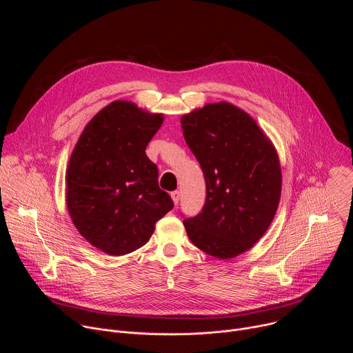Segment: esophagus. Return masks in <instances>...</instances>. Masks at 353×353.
<instances>
[{"mask_svg":"<svg viewBox=\"0 0 353 353\" xmlns=\"http://www.w3.org/2000/svg\"><path fill=\"white\" fill-rule=\"evenodd\" d=\"M172 198H173V203L177 205L179 204V201H180V191L179 190H176V191H172Z\"/></svg>","mask_w":353,"mask_h":353,"instance_id":"34e87169","label":"esophagus"}]
</instances>
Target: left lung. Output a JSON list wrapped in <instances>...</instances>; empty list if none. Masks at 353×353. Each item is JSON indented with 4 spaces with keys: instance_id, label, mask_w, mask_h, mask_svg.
<instances>
[{
    "instance_id": "8db88e82",
    "label": "left lung",
    "mask_w": 353,
    "mask_h": 353,
    "mask_svg": "<svg viewBox=\"0 0 353 353\" xmlns=\"http://www.w3.org/2000/svg\"><path fill=\"white\" fill-rule=\"evenodd\" d=\"M181 128L207 185L203 210L183 221L185 232L205 253L236 257L275 216L282 185L276 150L253 119L226 102L183 116Z\"/></svg>"
}]
</instances>
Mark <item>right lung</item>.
Masks as SVG:
<instances>
[{
	"label": "right lung",
	"instance_id": "1",
	"mask_svg": "<svg viewBox=\"0 0 353 353\" xmlns=\"http://www.w3.org/2000/svg\"><path fill=\"white\" fill-rule=\"evenodd\" d=\"M125 100L100 110L85 127L67 170V207L78 232L110 256L142 247L173 210L158 166L145 154L162 125Z\"/></svg>",
	"mask_w": 353,
	"mask_h": 353
}]
</instances>
